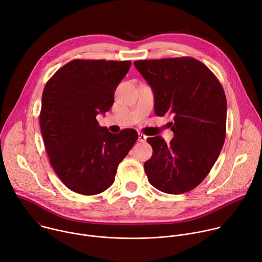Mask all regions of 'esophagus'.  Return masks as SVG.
I'll return each instance as SVG.
<instances>
[{"label": "esophagus", "instance_id": "obj_1", "mask_svg": "<svg viewBox=\"0 0 262 262\" xmlns=\"http://www.w3.org/2000/svg\"><path fill=\"white\" fill-rule=\"evenodd\" d=\"M146 139H147V137L144 134L139 133V142H145Z\"/></svg>", "mask_w": 262, "mask_h": 262}]
</instances>
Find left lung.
<instances>
[{
	"mask_svg": "<svg viewBox=\"0 0 262 262\" xmlns=\"http://www.w3.org/2000/svg\"><path fill=\"white\" fill-rule=\"evenodd\" d=\"M134 64L154 91L156 114L174 119L170 143L161 136L147 139L154 149L144 164L148 181L167 194L189 192L207 176L225 142V92L209 68L194 58Z\"/></svg>",
	"mask_w": 262,
	"mask_h": 262,
	"instance_id": "8db88e82",
	"label": "left lung"
}]
</instances>
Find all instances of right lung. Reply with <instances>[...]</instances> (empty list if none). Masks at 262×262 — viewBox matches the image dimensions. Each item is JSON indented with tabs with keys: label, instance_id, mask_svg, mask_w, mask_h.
Returning a JSON list of instances; mask_svg holds the SVG:
<instances>
[{
	"label": "right lung",
	"instance_id": "obj_1",
	"mask_svg": "<svg viewBox=\"0 0 262 262\" xmlns=\"http://www.w3.org/2000/svg\"><path fill=\"white\" fill-rule=\"evenodd\" d=\"M130 64L76 59L46 84L39 115L46 150L58 177L78 194L97 195L108 189L138 140L135 129L112 134L96 120L113 105Z\"/></svg>",
	"mask_w": 262,
	"mask_h": 262
}]
</instances>
